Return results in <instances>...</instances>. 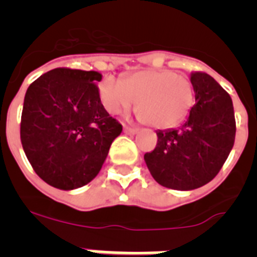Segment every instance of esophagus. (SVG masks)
<instances>
[{
    "instance_id": "obj_1",
    "label": "esophagus",
    "mask_w": 257,
    "mask_h": 257,
    "mask_svg": "<svg viewBox=\"0 0 257 257\" xmlns=\"http://www.w3.org/2000/svg\"><path fill=\"white\" fill-rule=\"evenodd\" d=\"M123 131L126 134H128V135H134V134L138 133V128H135V127H130V126H123Z\"/></svg>"
}]
</instances>
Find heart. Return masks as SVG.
Listing matches in <instances>:
<instances>
[{
	"instance_id": "b5f03b06",
	"label": "heart",
	"mask_w": 257,
	"mask_h": 257,
	"mask_svg": "<svg viewBox=\"0 0 257 257\" xmlns=\"http://www.w3.org/2000/svg\"><path fill=\"white\" fill-rule=\"evenodd\" d=\"M104 108L112 114L126 112L138 100V113L157 128L180 123L194 104L189 78L169 69L136 72L124 81L106 77L99 85Z\"/></svg>"
}]
</instances>
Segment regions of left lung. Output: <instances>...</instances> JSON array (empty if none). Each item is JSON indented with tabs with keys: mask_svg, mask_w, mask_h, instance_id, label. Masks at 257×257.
Listing matches in <instances>:
<instances>
[{
	"mask_svg": "<svg viewBox=\"0 0 257 257\" xmlns=\"http://www.w3.org/2000/svg\"><path fill=\"white\" fill-rule=\"evenodd\" d=\"M196 104L178 130L157 131L154 151L144 154L152 176L162 187L192 190L210 183L221 170L235 139L233 101L203 72L190 73Z\"/></svg>",
	"mask_w": 257,
	"mask_h": 257,
	"instance_id": "obj_1",
	"label": "left lung"
}]
</instances>
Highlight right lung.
<instances>
[{"label": "right lung", "instance_id": "add662e5", "mask_svg": "<svg viewBox=\"0 0 257 257\" xmlns=\"http://www.w3.org/2000/svg\"><path fill=\"white\" fill-rule=\"evenodd\" d=\"M95 70L55 68L26 92L20 122L23 149L49 185L70 190L99 174L122 124L103 106Z\"/></svg>", "mask_w": 257, "mask_h": 257}]
</instances>
